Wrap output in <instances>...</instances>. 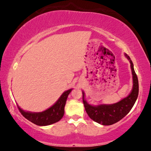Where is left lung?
Masks as SVG:
<instances>
[{
  "mask_svg": "<svg viewBox=\"0 0 151 151\" xmlns=\"http://www.w3.org/2000/svg\"><path fill=\"white\" fill-rule=\"evenodd\" d=\"M125 55L131 63L133 80V90L127 98L113 104H102L94 106L88 104L84 100V92H82V98L86 112L91 119L100 124L112 125L121 120L130 112L137 98L139 93V82L137 76L134 70L133 62L131 61L129 55L127 54H125Z\"/></svg>",
  "mask_w": 151,
  "mask_h": 151,
  "instance_id": "8db88e82",
  "label": "left lung"
}]
</instances>
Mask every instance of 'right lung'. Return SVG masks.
<instances>
[{"label":"right lung","instance_id":"add662e5","mask_svg":"<svg viewBox=\"0 0 151 151\" xmlns=\"http://www.w3.org/2000/svg\"><path fill=\"white\" fill-rule=\"evenodd\" d=\"M72 89L64 92L56 103L47 110L40 113L26 112L18 107L20 113L29 121L38 126H47L58 122L65 113V106L67 97Z\"/></svg>","mask_w":151,"mask_h":151}]
</instances>
